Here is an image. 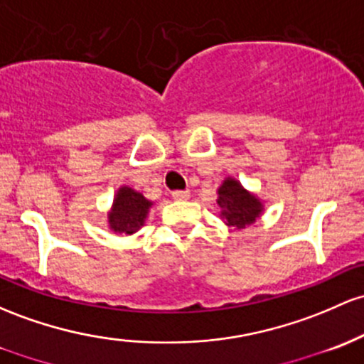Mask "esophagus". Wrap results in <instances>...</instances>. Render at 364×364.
Segmentation results:
<instances>
[{
    "mask_svg": "<svg viewBox=\"0 0 364 364\" xmlns=\"http://www.w3.org/2000/svg\"><path fill=\"white\" fill-rule=\"evenodd\" d=\"M190 197V191L188 190H174L173 191V198L174 200H186Z\"/></svg>",
    "mask_w": 364,
    "mask_h": 364,
    "instance_id": "1",
    "label": "esophagus"
}]
</instances>
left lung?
Instances as JSON below:
<instances>
[{"instance_id": "1", "label": "left lung", "mask_w": 364, "mask_h": 364, "mask_svg": "<svg viewBox=\"0 0 364 364\" xmlns=\"http://www.w3.org/2000/svg\"><path fill=\"white\" fill-rule=\"evenodd\" d=\"M219 207H223L221 215L225 218L228 226H233L242 230V228L252 225L255 218L261 214L262 205L254 195L243 190L242 185L235 179L228 178L219 188Z\"/></svg>"}]
</instances>
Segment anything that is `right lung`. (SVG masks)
I'll use <instances>...</instances> for the list:
<instances>
[{
	"instance_id": "right-lung-1",
	"label": "right lung",
	"mask_w": 364,
	"mask_h": 364,
	"mask_svg": "<svg viewBox=\"0 0 364 364\" xmlns=\"http://www.w3.org/2000/svg\"><path fill=\"white\" fill-rule=\"evenodd\" d=\"M150 205L151 203L141 193L124 186L119 190L114 200V209L109 214L110 228L115 233L133 235L145 223Z\"/></svg>"
}]
</instances>
